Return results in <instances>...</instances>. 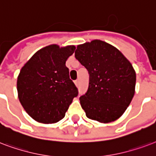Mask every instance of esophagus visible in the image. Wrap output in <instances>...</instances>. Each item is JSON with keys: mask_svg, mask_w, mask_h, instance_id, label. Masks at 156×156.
<instances>
[{"mask_svg": "<svg viewBox=\"0 0 156 156\" xmlns=\"http://www.w3.org/2000/svg\"><path fill=\"white\" fill-rule=\"evenodd\" d=\"M75 84H76V86H78V84H79V81H78V80H76V81H75Z\"/></svg>", "mask_w": 156, "mask_h": 156, "instance_id": "obj_1", "label": "esophagus"}]
</instances>
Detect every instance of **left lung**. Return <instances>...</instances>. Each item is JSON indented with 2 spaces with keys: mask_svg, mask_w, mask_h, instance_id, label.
I'll return each mask as SVG.
<instances>
[{
  "mask_svg": "<svg viewBox=\"0 0 156 156\" xmlns=\"http://www.w3.org/2000/svg\"><path fill=\"white\" fill-rule=\"evenodd\" d=\"M75 57L89 74L88 91L80 98L86 116L103 124L119 119L135 94L136 72L131 62L100 40L78 44Z\"/></svg>",
  "mask_w": 156,
  "mask_h": 156,
  "instance_id": "left-lung-1",
  "label": "left lung"
}]
</instances>
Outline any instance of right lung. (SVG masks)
I'll use <instances>...</instances> for the list:
<instances>
[{
  "label": "right lung",
  "instance_id": "add662e5",
  "mask_svg": "<svg viewBox=\"0 0 156 156\" xmlns=\"http://www.w3.org/2000/svg\"><path fill=\"white\" fill-rule=\"evenodd\" d=\"M74 45L53 44L37 51L22 67L17 79L19 102L27 114L42 124L65 116L78 90L69 77L66 61Z\"/></svg>",
  "mask_w": 156,
  "mask_h": 156
}]
</instances>
